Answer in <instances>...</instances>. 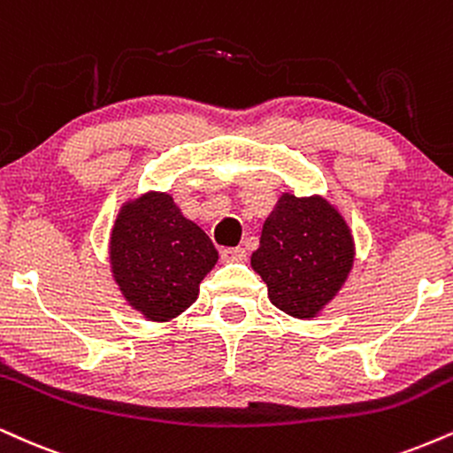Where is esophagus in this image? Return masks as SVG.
<instances>
[{"instance_id": "esophagus-1", "label": "esophagus", "mask_w": 453, "mask_h": 453, "mask_svg": "<svg viewBox=\"0 0 453 453\" xmlns=\"http://www.w3.org/2000/svg\"><path fill=\"white\" fill-rule=\"evenodd\" d=\"M221 257L223 261H242L247 259V250L242 247H227V249H221Z\"/></svg>"}]
</instances>
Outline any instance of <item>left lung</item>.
Wrapping results in <instances>:
<instances>
[{
	"label": "left lung",
	"instance_id": "left-lung-1",
	"mask_svg": "<svg viewBox=\"0 0 453 453\" xmlns=\"http://www.w3.org/2000/svg\"><path fill=\"white\" fill-rule=\"evenodd\" d=\"M352 257V236L334 206L320 196L285 194L264 223L250 265L276 308L312 319L344 285Z\"/></svg>",
	"mask_w": 453,
	"mask_h": 453
}]
</instances>
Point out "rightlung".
I'll return each mask as SVG.
<instances>
[{
  "label": "right lung",
  "mask_w": 453,
  "mask_h": 453,
  "mask_svg": "<svg viewBox=\"0 0 453 453\" xmlns=\"http://www.w3.org/2000/svg\"><path fill=\"white\" fill-rule=\"evenodd\" d=\"M217 249L185 219L168 194L150 192L127 204L111 232V265L119 291L150 320H171L198 297Z\"/></svg>",
  "instance_id": "add662e5"
}]
</instances>
